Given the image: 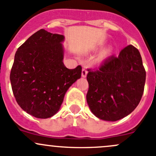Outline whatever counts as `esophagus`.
<instances>
[{"label": "esophagus", "mask_w": 156, "mask_h": 156, "mask_svg": "<svg viewBox=\"0 0 156 156\" xmlns=\"http://www.w3.org/2000/svg\"><path fill=\"white\" fill-rule=\"evenodd\" d=\"M87 73H88L87 69H86V67H83V70H82V76H83V77H86Z\"/></svg>", "instance_id": "1"}]
</instances>
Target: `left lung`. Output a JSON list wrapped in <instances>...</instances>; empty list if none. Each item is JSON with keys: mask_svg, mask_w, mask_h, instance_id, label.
Listing matches in <instances>:
<instances>
[{"mask_svg": "<svg viewBox=\"0 0 156 156\" xmlns=\"http://www.w3.org/2000/svg\"><path fill=\"white\" fill-rule=\"evenodd\" d=\"M86 101L91 113L115 122L134 111L144 93L146 71L140 52L132 45L112 55L98 70H88Z\"/></svg>", "mask_w": 156, "mask_h": 156, "instance_id": "obj_1", "label": "left lung"}]
</instances>
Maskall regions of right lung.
<instances>
[{"mask_svg":"<svg viewBox=\"0 0 156 156\" xmlns=\"http://www.w3.org/2000/svg\"><path fill=\"white\" fill-rule=\"evenodd\" d=\"M65 36L41 29L17 49L10 72L12 92L21 108L39 119L58 113L67 89L81 77L82 67L63 63Z\"/></svg>","mask_w":156,"mask_h":156,"instance_id":"1","label":"right lung"}]
</instances>
